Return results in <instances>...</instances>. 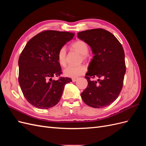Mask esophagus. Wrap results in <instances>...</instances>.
Here are the masks:
<instances>
[{
  "mask_svg": "<svg viewBox=\"0 0 146 146\" xmlns=\"http://www.w3.org/2000/svg\"><path fill=\"white\" fill-rule=\"evenodd\" d=\"M77 80V78H72V82H76Z\"/></svg>",
  "mask_w": 146,
  "mask_h": 146,
  "instance_id": "1",
  "label": "esophagus"
}]
</instances>
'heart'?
Listing matches in <instances>:
<instances>
[{"instance_id": "heart-1", "label": "heart", "mask_w": 146, "mask_h": 146, "mask_svg": "<svg viewBox=\"0 0 146 146\" xmlns=\"http://www.w3.org/2000/svg\"><path fill=\"white\" fill-rule=\"evenodd\" d=\"M72 48L78 52L82 55V58L86 59L89 52V47L87 44L82 40H77L71 44ZM57 61L59 64L64 67L66 64V50L64 47H61L57 53ZM86 68L84 65L80 64L78 66H69L63 71L66 77L70 78H76L82 76L86 72Z\"/></svg>"}]
</instances>
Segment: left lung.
<instances>
[{
	"mask_svg": "<svg viewBox=\"0 0 146 146\" xmlns=\"http://www.w3.org/2000/svg\"><path fill=\"white\" fill-rule=\"evenodd\" d=\"M77 36L91 47L94 54L85 77L88 84L81 94L82 100L93 108L107 107L122 88L126 71L123 47L111 33L102 29L83 31ZM94 77L98 81L90 80Z\"/></svg>",
	"mask_w": 146,
	"mask_h": 146,
	"instance_id": "left-lung-1",
	"label": "left lung"
}]
</instances>
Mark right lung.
<instances>
[{
  "instance_id": "1",
  "label": "right lung",
  "mask_w": 146,
  "mask_h": 146,
  "mask_svg": "<svg viewBox=\"0 0 146 146\" xmlns=\"http://www.w3.org/2000/svg\"><path fill=\"white\" fill-rule=\"evenodd\" d=\"M74 33L55 30L44 31L35 35L25 45L19 58V83L29 102L39 109L54 107L60 101L66 84L71 78L60 76L61 66L57 53Z\"/></svg>"
}]
</instances>
